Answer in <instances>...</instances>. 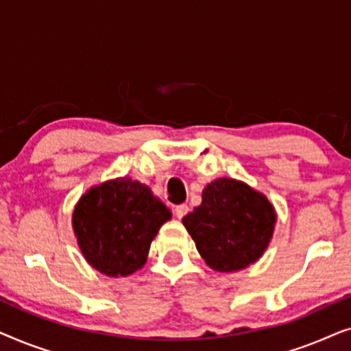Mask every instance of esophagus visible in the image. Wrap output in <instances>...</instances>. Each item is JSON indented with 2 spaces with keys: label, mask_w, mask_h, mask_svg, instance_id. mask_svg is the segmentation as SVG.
Segmentation results:
<instances>
[{
  "label": "esophagus",
  "mask_w": 351,
  "mask_h": 351,
  "mask_svg": "<svg viewBox=\"0 0 351 351\" xmlns=\"http://www.w3.org/2000/svg\"><path fill=\"white\" fill-rule=\"evenodd\" d=\"M174 213H176V217H177V219H182V217H185L186 213H189V206H186V204L176 206Z\"/></svg>",
  "instance_id": "34e87169"
}]
</instances>
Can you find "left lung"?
<instances>
[{"label": "left lung", "mask_w": 351, "mask_h": 351, "mask_svg": "<svg viewBox=\"0 0 351 351\" xmlns=\"http://www.w3.org/2000/svg\"><path fill=\"white\" fill-rule=\"evenodd\" d=\"M201 198L182 223L206 265L233 273L256 263L276 223V210L267 196L241 180L220 177L206 185Z\"/></svg>", "instance_id": "8db88e82"}]
</instances>
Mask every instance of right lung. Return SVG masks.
<instances>
[{
  "label": "right lung",
  "mask_w": 351,
  "mask_h": 351,
  "mask_svg": "<svg viewBox=\"0 0 351 351\" xmlns=\"http://www.w3.org/2000/svg\"><path fill=\"white\" fill-rule=\"evenodd\" d=\"M171 217L150 186L124 176L86 190L75 204L71 225L86 262L119 278L145 265L152 241Z\"/></svg>",
  "instance_id": "add662e5"
}]
</instances>
